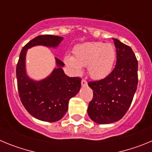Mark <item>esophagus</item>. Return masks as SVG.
<instances>
[{"label": "esophagus", "mask_w": 152, "mask_h": 152, "mask_svg": "<svg viewBox=\"0 0 152 152\" xmlns=\"http://www.w3.org/2000/svg\"><path fill=\"white\" fill-rule=\"evenodd\" d=\"M81 85L87 86L88 85V81L86 80H84V79H82V80H81Z\"/></svg>", "instance_id": "esophagus-1"}]
</instances>
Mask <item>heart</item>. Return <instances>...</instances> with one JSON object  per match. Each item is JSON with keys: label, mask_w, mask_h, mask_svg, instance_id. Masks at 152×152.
Returning <instances> with one entry per match:
<instances>
[{"label": "heart", "mask_w": 152, "mask_h": 152, "mask_svg": "<svg viewBox=\"0 0 152 152\" xmlns=\"http://www.w3.org/2000/svg\"><path fill=\"white\" fill-rule=\"evenodd\" d=\"M116 57V49L113 44L91 42L77 45L74 49V57L66 56L64 62L75 74L81 72V67L88 66L92 78L102 79L111 73Z\"/></svg>", "instance_id": "1"}]
</instances>
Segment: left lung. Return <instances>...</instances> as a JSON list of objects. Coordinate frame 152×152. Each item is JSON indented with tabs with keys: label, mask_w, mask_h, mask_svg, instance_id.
Returning <instances> with one entry per match:
<instances>
[{
	"label": "left lung",
	"mask_w": 152,
	"mask_h": 152,
	"mask_svg": "<svg viewBox=\"0 0 152 152\" xmlns=\"http://www.w3.org/2000/svg\"><path fill=\"white\" fill-rule=\"evenodd\" d=\"M116 49V66L105 78L90 81L94 96L88 116L98 124L119 121L131 105L138 85V61L131 47L113 39Z\"/></svg>",
	"instance_id": "1"
}]
</instances>
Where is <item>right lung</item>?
Instances as JSON below:
<instances>
[{"mask_svg":"<svg viewBox=\"0 0 152 152\" xmlns=\"http://www.w3.org/2000/svg\"><path fill=\"white\" fill-rule=\"evenodd\" d=\"M63 37L41 35L29 41L23 48L17 64V79L19 96L23 105L30 115L45 122L58 121L68 111V102L79 92L81 79L70 77L64 74V64L56 58L57 68L43 80H32L26 72L27 49L36 45L56 48Z\"/></svg>","mask_w":152,"mask_h":152,"instance_id":"obj_1","label":"right lung"}]
</instances>
